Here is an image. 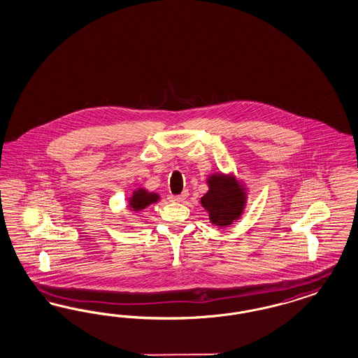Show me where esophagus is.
<instances>
[{"label":"esophagus","mask_w":358,"mask_h":358,"mask_svg":"<svg viewBox=\"0 0 358 358\" xmlns=\"http://www.w3.org/2000/svg\"><path fill=\"white\" fill-rule=\"evenodd\" d=\"M189 196V193L187 192H184L182 194H180V196H176V197L173 198L176 202H182V201H185L186 198Z\"/></svg>","instance_id":"esophagus-1"}]
</instances>
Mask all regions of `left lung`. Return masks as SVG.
Listing matches in <instances>:
<instances>
[{
    "label": "left lung",
    "instance_id": "1",
    "mask_svg": "<svg viewBox=\"0 0 358 358\" xmlns=\"http://www.w3.org/2000/svg\"><path fill=\"white\" fill-rule=\"evenodd\" d=\"M209 190L201 197V206L209 215V222L218 227H227L238 222L246 209L248 190L243 181L233 173H211L206 177Z\"/></svg>",
    "mask_w": 358,
    "mask_h": 358
}]
</instances>
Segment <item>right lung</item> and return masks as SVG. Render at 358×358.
Masks as SVG:
<instances>
[{
    "label": "right lung",
    "instance_id": "right-lung-1",
    "mask_svg": "<svg viewBox=\"0 0 358 358\" xmlns=\"http://www.w3.org/2000/svg\"><path fill=\"white\" fill-rule=\"evenodd\" d=\"M160 199L159 193L149 192L148 189H145V187H137L128 197L127 208H128V211L135 214V213H140V211L147 209L152 203H156Z\"/></svg>",
    "mask_w": 358,
    "mask_h": 358
}]
</instances>
